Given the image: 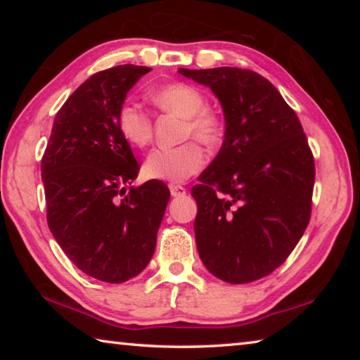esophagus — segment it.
<instances>
[{
  "label": "esophagus",
  "instance_id": "34e87169",
  "mask_svg": "<svg viewBox=\"0 0 360 360\" xmlns=\"http://www.w3.org/2000/svg\"><path fill=\"white\" fill-rule=\"evenodd\" d=\"M169 192H172L173 197H184L187 191H186V187L178 186V184H172L169 186Z\"/></svg>",
  "mask_w": 360,
  "mask_h": 360
}]
</instances>
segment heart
<instances>
[{"instance_id":"1","label":"heart","mask_w":360,"mask_h":360,"mask_svg":"<svg viewBox=\"0 0 360 360\" xmlns=\"http://www.w3.org/2000/svg\"><path fill=\"white\" fill-rule=\"evenodd\" d=\"M150 101L163 111L184 119L182 138H195L212 148L221 143L225 131L222 115L208 108L202 90L186 82H172L155 89ZM117 130L135 148H144L152 138V119L133 103H124L117 111ZM205 154L193 139L176 148H157L146 158L144 173L148 178L179 184L205 167Z\"/></svg>"}]
</instances>
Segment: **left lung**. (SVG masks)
I'll list each match as a JSON object with an SVG mask.
<instances>
[{
  "label": "left lung",
  "instance_id": "left-lung-1",
  "mask_svg": "<svg viewBox=\"0 0 360 360\" xmlns=\"http://www.w3.org/2000/svg\"><path fill=\"white\" fill-rule=\"evenodd\" d=\"M205 84L224 109L225 139L192 187L200 259L230 284L275 271L311 217L314 157L297 114L251 70H178Z\"/></svg>",
  "mask_w": 360,
  "mask_h": 360
}]
</instances>
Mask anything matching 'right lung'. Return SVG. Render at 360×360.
Masks as SVG:
<instances>
[{
	"label": "right lung",
	"instance_id": "1",
	"mask_svg": "<svg viewBox=\"0 0 360 360\" xmlns=\"http://www.w3.org/2000/svg\"><path fill=\"white\" fill-rule=\"evenodd\" d=\"M148 66L95 72L58 109L41 160L47 224L85 275L119 284L139 275L155 251L169 200L162 181L130 187L139 163L117 130V111Z\"/></svg>",
	"mask_w": 360,
	"mask_h": 360
}]
</instances>
